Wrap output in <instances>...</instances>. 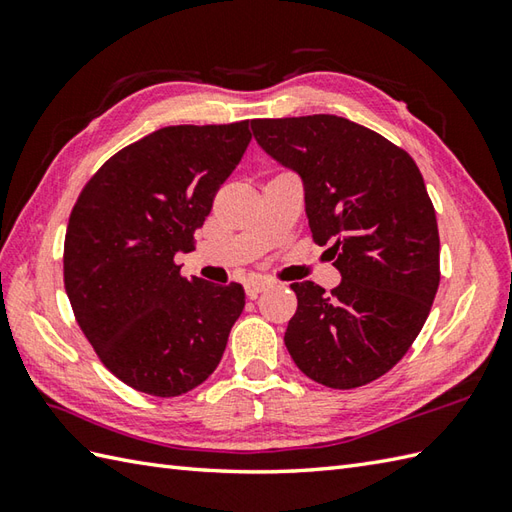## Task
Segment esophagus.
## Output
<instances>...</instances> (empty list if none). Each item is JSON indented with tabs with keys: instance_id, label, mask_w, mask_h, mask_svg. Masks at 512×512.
Listing matches in <instances>:
<instances>
[{
	"instance_id": "34e87169",
	"label": "esophagus",
	"mask_w": 512,
	"mask_h": 512,
	"mask_svg": "<svg viewBox=\"0 0 512 512\" xmlns=\"http://www.w3.org/2000/svg\"><path fill=\"white\" fill-rule=\"evenodd\" d=\"M270 286V281L268 279H248L246 284H244V290H246V295L250 297V299H255L259 292L262 290H266Z\"/></svg>"
}]
</instances>
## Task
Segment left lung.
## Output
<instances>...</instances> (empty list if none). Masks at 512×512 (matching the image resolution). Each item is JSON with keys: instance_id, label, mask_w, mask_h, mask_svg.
<instances>
[{"instance_id": "1", "label": "left lung", "mask_w": 512, "mask_h": 512, "mask_svg": "<svg viewBox=\"0 0 512 512\" xmlns=\"http://www.w3.org/2000/svg\"><path fill=\"white\" fill-rule=\"evenodd\" d=\"M255 140L297 171L312 237L341 284H290L284 343L303 374L354 389L387 374L416 341L440 286V235L422 173L405 149L334 114L255 118Z\"/></svg>"}]
</instances>
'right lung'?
<instances>
[{
    "mask_svg": "<svg viewBox=\"0 0 512 512\" xmlns=\"http://www.w3.org/2000/svg\"><path fill=\"white\" fill-rule=\"evenodd\" d=\"M248 121L173 125L118 151L85 184L63 244V284L101 363L171 398L202 385L244 310V288L182 277L173 262L250 143Z\"/></svg>",
    "mask_w": 512,
    "mask_h": 512,
    "instance_id": "obj_1",
    "label": "right lung"
}]
</instances>
